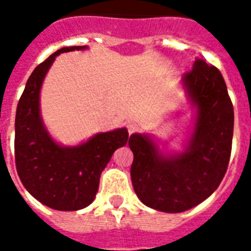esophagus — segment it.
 Listing matches in <instances>:
<instances>
[{"mask_svg": "<svg viewBox=\"0 0 251 251\" xmlns=\"http://www.w3.org/2000/svg\"><path fill=\"white\" fill-rule=\"evenodd\" d=\"M136 130L137 124H134V122H127V131H129V134H133Z\"/></svg>", "mask_w": 251, "mask_h": 251, "instance_id": "esophagus-1", "label": "esophagus"}]
</instances>
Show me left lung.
<instances>
[{"label": "left lung", "mask_w": 251, "mask_h": 251, "mask_svg": "<svg viewBox=\"0 0 251 251\" xmlns=\"http://www.w3.org/2000/svg\"><path fill=\"white\" fill-rule=\"evenodd\" d=\"M183 84L196 110L184 151H161L149 134L134 133L129 138L134 154L131 183L138 199L169 214L189 210L211 196L231 154L234 109L221 71L196 59Z\"/></svg>", "instance_id": "left-lung-1"}]
</instances>
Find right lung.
<instances>
[{
  "label": "right lung",
  "mask_w": 251,
  "mask_h": 251,
  "mask_svg": "<svg viewBox=\"0 0 251 251\" xmlns=\"http://www.w3.org/2000/svg\"><path fill=\"white\" fill-rule=\"evenodd\" d=\"M87 47H64L36 67L17 104L14 157L21 183L35 199L59 211L93 203L99 177L118 148L130 138L127 129L98 133L76 147H63L47 130L40 114V90L57 55Z\"/></svg>",
  "instance_id": "obj_1"
}]
</instances>
